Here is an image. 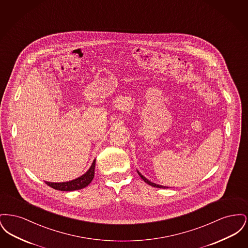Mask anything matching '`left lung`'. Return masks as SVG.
<instances>
[{
    "label": "left lung",
    "instance_id": "obj_1",
    "mask_svg": "<svg viewBox=\"0 0 248 248\" xmlns=\"http://www.w3.org/2000/svg\"><path fill=\"white\" fill-rule=\"evenodd\" d=\"M138 174L140 175V177H141L142 179L147 183V184H149V185H151V186H153V187H156V188H164V189H165V188H168V187H165V186H162V185H158V184H155V183H154V182H151L149 179H147L146 177H143V175H141L139 171H138Z\"/></svg>",
    "mask_w": 248,
    "mask_h": 248
}]
</instances>
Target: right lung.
Wrapping results in <instances>:
<instances>
[{
	"instance_id": "obj_1",
	"label": "right lung",
	"mask_w": 248,
	"mask_h": 248,
	"mask_svg": "<svg viewBox=\"0 0 248 248\" xmlns=\"http://www.w3.org/2000/svg\"><path fill=\"white\" fill-rule=\"evenodd\" d=\"M94 166H95V160H94L91 167L88 169V171L85 174L71 181L60 182V183H55V182H46V183L49 187L58 190H61V191H71V190L83 189L86 186H88L93 180L94 176Z\"/></svg>"
}]
</instances>
